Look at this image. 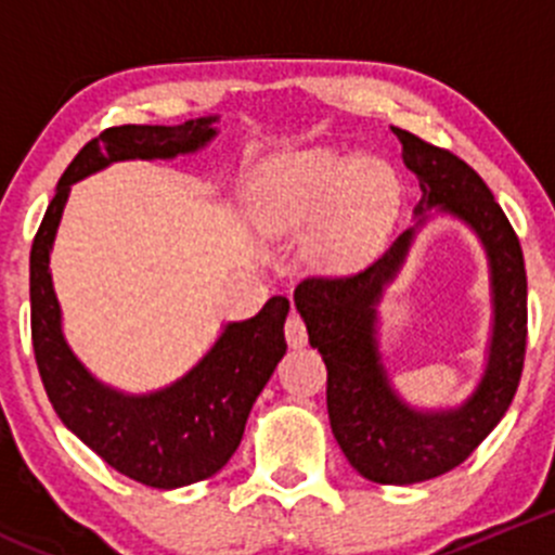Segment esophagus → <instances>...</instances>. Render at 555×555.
Returning <instances> with one entry per match:
<instances>
[{"instance_id":"1","label":"esophagus","mask_w":555,"mask_h":555,"mask_svg":"<svg viewBox=\"0 0 555 555\" xmlns=\"http://www.w3.org/2000/svg\"><path fill=\"white\" fill-rule=\"evenodd\" d=\"M284 335H287V344L293 349H300L309 340V333H306V322L298 317V313H289L287 324H284Z\"/></svg>"}]
</instances>
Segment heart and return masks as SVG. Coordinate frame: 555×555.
<instances>
[{"mask_svg": "<svg viewBox=\"0 0 555 555\" xmlns=\"http://www.w3.org/2000/svg\"><path fill=\"white\" fill-rule=\"evenodd\" d=\"M402 204L400 173L376 155L311 147L279 155L257 171L249 211L271 236L309 228V251L330 271H346L382 251Z\"/></svg>", "mask_w": 555, "mask_h": 555, "instance_id": "obj_1", "label": "heart"}]
</instances>
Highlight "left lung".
Instances as JSON below:
<instances>
[{"mask_svg": "<svg viewBox=\"0 0 555 555\" xmlns=\"http://www.w3.org/2000/svg\"><path fill=\"white\" fill-rule=\"evenodd\" d=\"M395 133L402 160L422 188L416 227L426 209L438 205L473 227L490 257L495 330L479 389L459 409L416 412L385 378L375 306L404 261L415 228L362 271L304 279L295 289V306L309 330V344L327 365V413L340 451L362 478L408 486L459 467L511 408L526 357V268L516 231L478 171L411 131L395 128Z\"/></svg>", "mask_w": 555, "mask_h": 555, "instance_id": "left-lung-1", "label": "left lung"}]
</instances>
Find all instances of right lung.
Returning <instances> with one entry per match:
<instances>
[{"label": "right lung", "instance_id": "obj_1", "mask_svg": "<svg viewBox=\"0 0 555 555\" xmlns=\"http://www.w3.org/2000/svg\"><path fill=\"white\" fill-rule=\"evenodd\" d=\"M215 120L106 128L66 166L31 244V344L48 400L61 422L109 467L153 489H179L211 478L236 453L251 405L287 351L284 319L289 300L276 295L251 319L228 324L209 354L166 389L122 395L96 382L66 346L48 268L50 249L77 179L115 160L195 153L217 133Z\"/></svg>", "mask_w": 555, "mask_h": 555}]
</instances>
